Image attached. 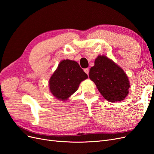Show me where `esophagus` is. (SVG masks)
Here are the masks:
<instances>
[{
  "mask_svg": "<svg viewBox=\"0 0 154 154\" xmlns=\"http://www.w3.org/2000/svg\"><path fill=\"white\" fill-rule=\"evenodd\" d=\"M84 71H85V72L86 73V74H88V72H89V69L88 68H86V69H84Z\"/></svg>",
  "mask_w": 154,
  "mask_h": 154,
  "instance_id": "obj_1",
  "label": "esophagus"
}]
</instances>
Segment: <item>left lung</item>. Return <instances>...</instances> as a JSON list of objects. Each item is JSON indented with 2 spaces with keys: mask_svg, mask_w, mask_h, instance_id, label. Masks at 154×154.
Returning <instances> with one entry per match:
<instances>
[{
  "mask_svg": "<svg viewBox=\"0 0 154 154\" xmlns=\"http://www.w3.org/2000/svg\"><path fill=\"white\" fill-rule=\"evenodd\" d=\"M94 82L105 99L110 102L121 101L128 94L130 83L123 70L105 56H98L89 71Z\"/></svg>",
  "mask_w": 154,
  "mask_h": 154,
  "instance_id": "1",
  "label": "left lung"
}]
</instances>
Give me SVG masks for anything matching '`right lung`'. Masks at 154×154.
I'll list each match as a JSON object with an SVG mask.
<instances>
[{"label":"right lung","mask_w":154,"mask_h":154,"mask_svg":"<svg viewBox=\"0 0 154 154\" xmlns=\"http://www.w3.org/2000/svg\"><path fill=\"white\" fill-rule=\"evenodd\" d=\"M87 78L76 62L62 60L49 80L50 91L58 100H67L78 90L81 82Z\"/></svg>","instance_id":"1"}]
</instances>
